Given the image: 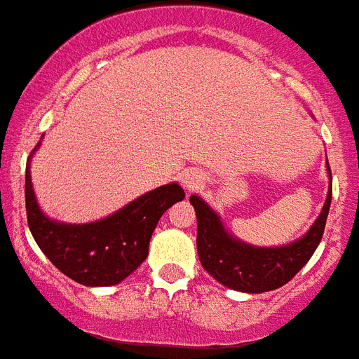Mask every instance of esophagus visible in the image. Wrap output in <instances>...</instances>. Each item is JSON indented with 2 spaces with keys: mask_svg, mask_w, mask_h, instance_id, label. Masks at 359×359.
Wrapping results in <instances>:
<instances>
[{
  "mask_svg": "<svg viewBox=\"0 0 359 359\" xmlns=\"http://www.w3.org/2000/svg\"><path fill=\"white\" fill-rule=\"evenodd\" d=\"M182 183L187 191H194V189H200L203 185V176L198 170H185L182 174Z\"/></svg>",
  "mask_w": 359,
  "mask_h": 359,
  "instance_id": "esophagus-1",
  "label": "esophagus"
}]
</instances>
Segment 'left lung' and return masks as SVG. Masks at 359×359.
I'll list each match as a JSON object with an SVG mask.
<instances>
[{"instance_id": "1", "label": "left lung", "mask_w": 359, "mask_h": 359, "mask_svg": "<svg viewBox=\"0 0 359 359\" xmlns=\"http://www.w3.org/2000/svg\"><path fill=\"white\" fill-rule=\"evenodd\" d=\"M327 200L312 227L290 244L260 248L236 238L227 231L218 212L198 194L191 203L198 220V257L207 273L226 288L244 293H264L277 290L292 280L306 264L325 233V224L332 201V174L327 161Z\"/></svg>"}]
</instances>
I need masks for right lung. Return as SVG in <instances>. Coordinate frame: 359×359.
<instances>
[{
  "label": "right lung",
  "mask_w": 359,
  "mask_h": 359,
  "mask_svg": "<svg viewBox=\"0 0 359 359\" xmlns=\"http://www.w3.org/2000/svg\"><path fill=\"white\" fill-rule=\"evenodd\" d=\"M40 144L41 141L25 168L27 222L32 238L47 259L75 283L90 288L119 284L143 264L159 218L168 207L182 201L185 192L176 182L167 183L100 220L88 224L53 220L38 205L31 182V159Z\"/></svg>",
  "instance_id": "1"
}]
</instances>
